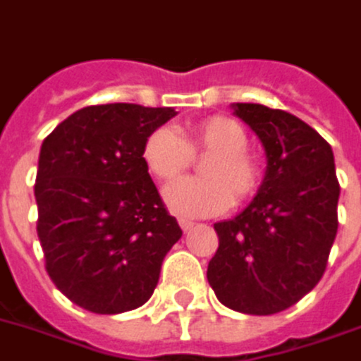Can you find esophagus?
<instances>
[{"label":"esophagus","instance_id":"1","mask_svg":"<svg viewBox=\"0 0 361 361\" xmlns=\"http://www.w3.org/2000/svg\"><path fill=\"white\" fill-rule=\"evenodd\" d=\"M180 228L183 229V233H188V231H191V229H193V221H189V220H183V218H180Z\"/></svg>","mask_w":361,"mask_h":361}]
</instances>
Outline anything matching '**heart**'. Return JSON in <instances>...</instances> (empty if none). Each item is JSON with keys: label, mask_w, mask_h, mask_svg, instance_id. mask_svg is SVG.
<instances>
[{"label": "heart", "mask_w": 361, "mask_h": 361, "mask_svg": "<svg viewBox=\"0 0 361 361\" xmlns=\"http://www.w3.org/2000/svg\"><path fill=\"white\" fill-rule=\"evenodd\" d=\"M247 149V130L237 120L214 114L191 124L183 137L172 128H157L145 137L141 157L160 181L178 178L195 159L208 157L201 164L202 178H181L164 189L172 212L207 218L226 212L231 202H247L260 188L262 168Z\"/></svg>", "instance_id": "b5f03b06"}]
</instances>
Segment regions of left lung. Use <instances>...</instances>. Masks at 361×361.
<instances>
[{
    "label": "left lung",
    "instance_id": "obj_1",
    "mask_svg": "<svg viewBox=\"0 0 361 361\" xmlns=\"http://www.w3.org/2000/svg\"><path fill=\"white\" fill-rule=\"evenodd\" d=\"M266 149V178L241 214L214 224L208 283L228 308L269 316L314 289L337 237L341 185L327 141L295 114L235 103Z\"/></svg>",
    "mask_w": 361,
    "mask_h": 361
}]
</instances>
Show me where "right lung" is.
<instances>
[{"label":"right lung","instance_id":"1","mask_svg":"<svg viewBox=\"0 0 361 361\" xmlns=\"http://www.w3.org/2000/svg\"><path fill=\"white\" fill-rule=\"evenodd\" d=\"M173 114L170 106L92 105L42 143L36 231L51 281L80 308H140L181 237L141 157L147 135Z\"/></svg>","mask_w":361,"mask_h":361}]
</instances>
